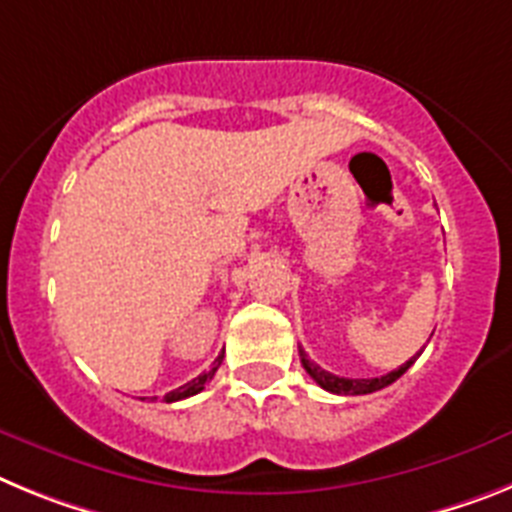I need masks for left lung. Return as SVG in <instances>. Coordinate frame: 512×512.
Instances as JSON below:
<instances>
[{
  "instance_id": "left-lung-1",
  "label": "left lung",
  "mask_w": 512,
  "mask_h": 512,
  "mask_svg": "<svg viewBox=\"0 0 512 512\" xmlns=\"http://www.w3.org/2000/svg\"><path fill=\"white\" fill-rule=\"evenodd\" d=\"M299 355H301V366L306 368V373H309L311 379L317 381L322 389L332 391V394H373V391H379V389H384V386L394 384V381H397L399 376H402V373L417 361V355L420 353L412 355L410 361L402 363V366L394 368V371L384 373V376H379V379H345V376H335V373L319 368L317 363H311L301 348H299Z\"/></svg>"
}]
</instances>
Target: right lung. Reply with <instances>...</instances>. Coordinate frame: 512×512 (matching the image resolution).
I'll return each instance as SVG.
<instances>
[{
    "label": "right lung",
    "mask_w": 512,
    "mask_h": 512,
    "mask_svg": "<svg viewBox=\"0 0 512 512\" xmlns=\"http://www.w3.org/2000/svg\"><path fill=\"white\" fill-rule=\"evenodd\" d=\"M221 361H224V353H221L219 358H216V361H213V366L208 368L206 373H201V376H198V379L188 381V384H182L180 389L170 391V394H164V402H180V399H188V397H193V394H198V391L206 389L208 381L213 379V373L219 371ZM141 399H149V397H141ZM151 399H157V397H151Z\"/></svg>",
    "instance_id": "add662e5"
}]
</instances>
